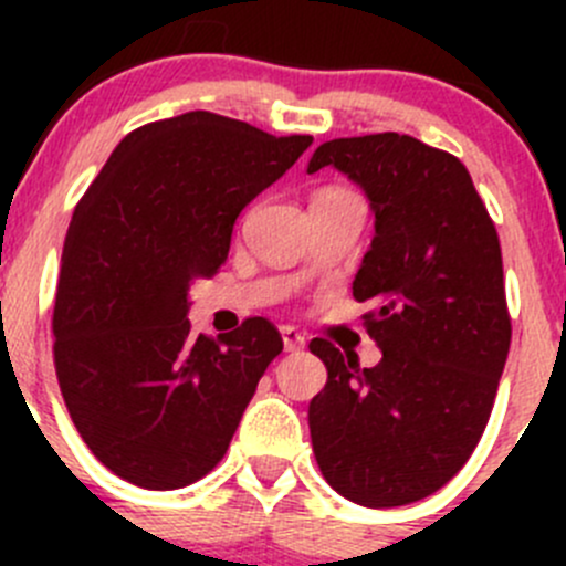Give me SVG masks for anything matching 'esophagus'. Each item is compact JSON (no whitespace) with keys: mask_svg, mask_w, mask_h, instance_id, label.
<instances>
[{"mask_svg":"<svg viewBox=\"0 0 566 566\" xmlns=\"http://www.w3.org/2000/svg\"><path fill=\"white\" fill-rule=\"evenodd\" d=\"M282 342H284V350L295 353L306 345V336L301 334L298 328H293V325H282Z\"/></svg>","mask_w":566,"mask_h":566,"instance_id":"34e87169","label":"esophagus"}]
</instances>
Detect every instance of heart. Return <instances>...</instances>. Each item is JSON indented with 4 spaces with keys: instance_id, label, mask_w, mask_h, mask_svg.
I'll return each mask as SVG.
<instances>
[{
    "instance_id": "b5f03b06",
    "label": "heart",
    "mask_w": 566,
    "mask_h": 566,
    "mask_svg": "<svg viewBox=\"0 0 566 566\" xmlns=\"http://www.w3.org/2000/svg\"><path fill=\"white\" fill-rule=\"evenodd\" d=\"M323 193H331V191H323Z\"/></svg>"
}]
</instances>
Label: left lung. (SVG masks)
<instances>
[{
	"label": "left lung",
	"instance_id": "obj_1",
	"mask_svg": "<svg viewBox=\"0 0 566 566\" xmlns=\"http://www.w3.org/2000/svg\"><path fill=\"white\" fill-rule=\"evenodd\" d=\"M323 167L358 182L375 213L353 298L369 304L384 358L358 367L312 339L328 369L310 402L312 449L347 501L413 504L465 465L493 410L512 339L499 232L460 158L413 136L331 139L306 172Z\"/></svg>",
	"mask_w": 566,
	"mask_h": 566
}]
</instances>
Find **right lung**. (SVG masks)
Returning a JSON list of instances; mask_svg holds the SVG:
<instances>
[{
    "mask_svg": "<svg viewBox=\"0 0 566 566\" xmlns=\"http://www.w3.org/2000/svg\"><path fill=\"white\" fill-rule=\"evenodd\" d=\"M312 136L186 112L130 130L76 205L54 301V367L78 436L112 473L177 490L213 471L282 336L249 317L193 336L188 290Z\"/></svg>",
    "mask_w": 566,
    "mask_h": 566,
    "instance_id": "obj_1",
    "label": "right lung"
}]
</instances>
